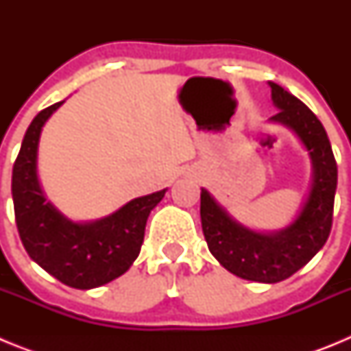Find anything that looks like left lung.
Segmentation results:
<instances>
[{
  "mask_svg": "<svg viewBox=\"0 0 351 351\" xmlns=\"http://www.w3.org/2000/svg\"><path fill=\"white\" fill-rule=\"evenodd\" d=\"M280 108L272 123L295 133L309 151L313 182L293 223L280 232H255L235 221L207 190L200 193L204 237L214 258L232 274L258 283H278L302 269L327 243L332 228L337 165L320 119L280 84L269 82Z\"/></svg>",
  "mask_w": 351,
  "mask_h": 351,
  "instance_id": "left-lung-1",
  "label": "left lung"
}]
</instances>
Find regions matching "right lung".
<instances>
[{
  "mask_svg": "<svg viewBox=\"0 0 351 351\" xmlns=\"http://www.w3.org/2000/svg\"><path fill=\"white\" fill-rule=\"evenodd\" d=\"M63 101L31 121L12 172L15 223L31 260L66 287L89 290L125 274L141 253L149 214L167 190L130 200L110 216L75 223L56 209L36 173L43 125Z\"/></svg>",
  "mask_w": 351,
  "mask_h": 351,
  "instance_id": "right-lung-1",
  "label": "right lung"
}]
</instances>
